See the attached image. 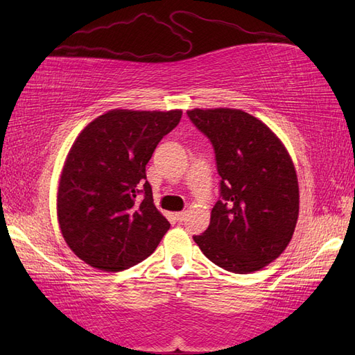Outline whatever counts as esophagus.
<instances>
[{"label": "esophagus", "instance_id": "1", "mask_svg": "<svg viewBox=\"0 0 355 355\" xmlns=\"http://www.w3.org/2000/svg\"><path fill=\"white\" fill-rule=\"evenodd\" d=\"M187 213H188V211H185V210H184V211H178V213L175 214V216H176V220H179V222H184V220L187 219Z\"/></svg>", "mask_w": 355, "mask_h": 355}]
</instances>
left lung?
Returning <instances> with one entry per match:
<instances>
[{
	"label": "left lung",
	"instance_id": "obj_1",
	"mask_svg": "<svg viewBox=\"0 0 355 355\" xmlns=\"http://www.w3.org/2000/svg\"><path fill=\"white\" fill-rule=\"evenodd\" d=\"M209 137L220 176L210 225L194 235L206 257L235 274L259 271L292 240L299 214L293 161L270 127L240 110L187 112Z\"/></svg>",
	"mask_w": 355,
	"mask_h": 355
}]
</instances>
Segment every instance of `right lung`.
<instances>
[{
    "label": "right lung",
    "instance_id": "1",
    "mask_svg": "<svg viewBox=\"0 0 355 355\" xmlns=\"http://www.w3.org/2000/svg\"><path fill=\"white\" fill-rule=\"evenodd\" d=\"M180 116V110H112L78 135L59 180L58 219L81 261L115 272L157 249L170 223L154 206L146 164Z\"/></svg>",
    "mask_w": 355,
    "mask_h": 355
}]
</instances>
